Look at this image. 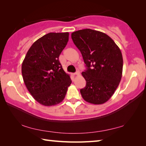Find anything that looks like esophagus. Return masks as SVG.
I'll use <instances>...</instances> for the list:
<instances>
[{
	"instance_id": "esophagus-1",
	"label": "esophagus",
	"mask_w": 146,
	"mask_h": 146,
	"mask_svg": "<svg viewBox=\"0 0 146 146\" xmlns=\"http://www.w3.org/2000/svg\"><path fill=\"white\" fill-rule=\"evenodd\" d=\"M73 75H80V71H77L76 72H75V73L73 74Z\"/></svg>"
}]
</instances>
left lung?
Here are the masks:
<instances>
[{"label":"left lung","instance_id":"obj_1","mask_svg":"<svg viewBox=\"0 0 146 146\" xmlns=\"http://www.w3.org/2000/svg\"><path fill=\"white\" fill-rule=\"evenodd\" d=\"M71 38L86 66L82 73L86 82L85 87L80 90L83 98L95 105L105 103L114 94L122 78L120 49L106 34L90 29L73 32Z\"/></svg>","mask_w":146,"mask_h":146}]
</instances>
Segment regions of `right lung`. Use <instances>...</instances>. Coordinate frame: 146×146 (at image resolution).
Here are the masks:
<instances>
[{"label": "right lung", "mask_w": 146, "mask_h": 146, "mask_svg": "<svg viewBox=\"0 0 146 146\" xmlns=\"http://www.w3.org/2000/svg\"><path fill=\"white\" fill-rule=\"evenodd\" d=\"M69 33H49L33 43L22 64L26 88L35 100L44 106L63 100L71 80L64 72L59 56L66 46Z\"/></svg>", "instance_id": "1"}]
</instances>
